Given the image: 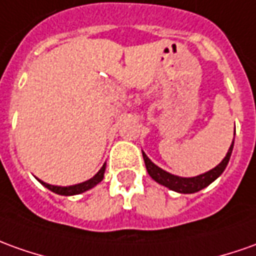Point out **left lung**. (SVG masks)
<instances>
[{
  "instance_id": "obj_1",
  "label": "left lung",
  "mask_w": 256,
  "mask_h": 256,
  "mask_svg": "<svg viewBox=\"0 0 256 256\" xmlns=\"http://www.w3.org/2000/svg\"><path fill=\"white\" fill-rule=\"evenodd\" d=\"M232 146H234V140H232L230 149L227 152L226 158L222 160V163L218 164L214 168L209 170V172H204L200 176H196V177H178V176H174V174H170V172H164L163 168H160L158 166L154 164L152 162L150 158L146 156L145 153L142 152L144 154V160H145L146 170L149 172L152 178L158 184L164 185L168 190L172 191L180 192V194H194V192H198L200 190H204L205 186H208L209 184H212L214 180L219 177L222 172H224V168L228 164V160H230V156H232Z\"/></svg>"
}]
</instances>
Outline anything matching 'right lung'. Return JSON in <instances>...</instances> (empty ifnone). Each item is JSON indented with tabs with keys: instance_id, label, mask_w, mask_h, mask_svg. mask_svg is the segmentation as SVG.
<instances>
[{
	"instance_id": "1",
	"label": "right lung",
	"mask_w": 256,
	"mask_h": 256,
	"mask_svg": "<svg viewBox=\"0 0 256 256\" xmlns=\"http://www.w3.org/2000/svg\"><path fill=\"white\" fill-rule=\"evenodd\" d=\"M104 172H106V163L103 164V167L100 168L96 176H93L90 180H88V181H84V182H80V184L76 185H70V186H57V185H50L47 184V182H44L42 180H38L40 181V184H43L46 188H48L50 191L56 192L58 195H65V196H70V195H78V194H82V192L88 191V190H90L93 188L94 185H98L103 177H104Z\"/></svg>"
}]
</instances>
